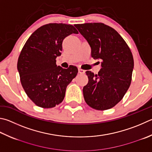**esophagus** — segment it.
Returning <instances> with one entry per match:
<instances>
[{
    "instance_id": "34e87169",
    "label": "esophagus",
    "mask_w": 152,
    "mask_h": 152,
    "mask_svg": "<svg viewBox=\"0 0 152 152\" xmlns=\"http://www.w3.org/2000/svg\"><path fill=\"white\" fill-rule=\"evenodd\" d=\"M85 72V71L84 70H82L81 68H79L78 69V73L79 74H84Z\"/></svg>"
}]
</instances>
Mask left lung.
Masks as SVG:
<instances>
[{"label": "left lung", "instance_id": "obj_1", "mask_svg": "<svg viewBox=\"0 0 152 152\" xmlns=\"http://www.w3.org/2000/svg\"><path fill=\"white\" fill-rule=\"evenodd\" d=\"M91 47L94 59L102 60L100 71H86L88 82L83 88L86 102L92 108L106 110L115 106L130 86L133 55L116 30L100 23L75 24Z\"/></svg>", "mask_w": 152, "mask_h": 152}]
</instances>
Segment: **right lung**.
<instances>
[{
  "instance_id": "right-lung-1",
  "label": "right lung",
  "mask_w": 152,
  "mask_h": 152,
  "mask_svg": "<svg viewBox=\"0 0 152 152\" xmlns=\"http://www.w3.org/2000/svg\"><path fill=\"white\" fill-rule=\"evenodd\" d=\"M78 32L70 24L50 23L32 33L18 57L17 68L21 84L37 106L51 108L63 101L67 86L78 74V68L57 66L64 38Z\"/></svg>"
}]
</instances>
